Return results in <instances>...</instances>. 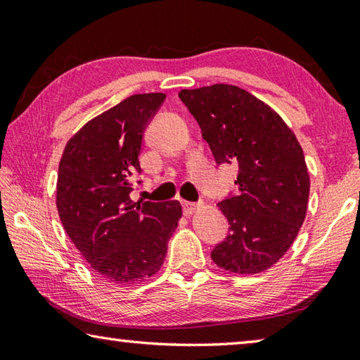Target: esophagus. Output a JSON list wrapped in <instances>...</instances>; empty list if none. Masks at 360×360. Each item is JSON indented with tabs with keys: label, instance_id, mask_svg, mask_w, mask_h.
I'll return each mask as SVG.
<instances>
[{
	"label": "esophagus",
	"instance_id": "esophagus-1",
	"mask_svg": "<svg viewBox=\"0 0 360 360\" xmlns=\"http://www.w3.org/2000/svg\"><path fill=\"white\" fill-rule=\"evenodd\" d=\"M198 208L197 203H192V202H182V210H184V214L186 216H191L192 212H195V210Z\"/></svg>",
	"mask_w": 360,
	"mask_h": 360
}]
</instances>
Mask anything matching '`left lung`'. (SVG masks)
Returning <instances> with one entry per match:
<instances>
[{"mask_svg":"<svg viewBox=\"0 0 360 360\" xmlns=\"http://www.w3.org/2000/svg\"><path fill=\"white\" fill-rule=\"evenodd\" d=\"M179 98L219 165L238 167V195L217 203L230 233L211 259L238 275L268 270L292 246L308 210L309 173L295 133L275 109L236 85L184 89Z\"/></svg>","mask_w":360,"mask_h":360,"instance_id":"obj_1","label":"left lung"}]
</instances>
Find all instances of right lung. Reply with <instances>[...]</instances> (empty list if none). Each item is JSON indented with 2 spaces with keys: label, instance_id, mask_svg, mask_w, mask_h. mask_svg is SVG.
I'll use <instances>...</instances> for the list:
<instances>
[{
  "label": "right lung",
  "instance_id": "right-lung-1",
  "mask_svg": "<svg viewBox=\"0 0 360 360\" xmlns=\"http://www.w3.org/2000/svg\"><path fill=\"white\" fill-rule=\"evenodd\" d=\"M165 94L131 95L89 120L65 146L57 210L63 229L96 275L136 284L160 270L182 206L133 202L143 135Z\"/></svg>",
  "mask_w": 360,
  "mask_h": 360
}]
</instances>
